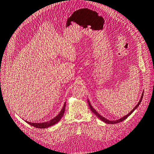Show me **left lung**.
<instances>
[{
	"label": "left lung",
	"instance_id": "1",
	"mask_svg": "<svg viewBox=\"0 0 154 154\" xmlns=\"http://www.w3.org/2000/svg\"><path fill=\"white\" fill-rule=\"evenodd\" d=\"M143 93H142V95H141V99H140V101H139V103H138L137 104V105L136 106H135L134 108V109L132 110L131 111H130V112H129L127 116H124V117H122L121 119H118V120H116V121H109V120H108V119H105V117H102L101 116H100L99 115V114L97 112V111H96L94 109H93V107L91 106V103H90V102L88 101V104H89V107H90V109H91V111L92 112L95 114V115L96 116H97L99 119H100L101 121H103V122H105L106 123H109V124H115V123H119V122H123V120H125V119H127L128 117L131 115V114L134 112V110L136 109V108L139 106V105L140 104V103H141V100H142V98H143Z\"/></svg>",
	"mask_w": 154,
	"mask_h": 154
}]
</instances>
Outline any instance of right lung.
<instances>
[{"mask_svg":"<svg viewBox=\"0 0 154 154\" xmlns=\"http://www.w3.org/2000/svg\"><path fill=\"white\" fill-rule=\"evenodd\" d=\"M65 103L63 105V107L62 110L61 111V112L59 113L58 116H57L55 118H53V119H51V121L48 122H45V123H31V122H28L25 121L27 123H29V125H31L33 127H35L37 128H49L50 126H52L53 125L56 124L57 122H59L60 121V119H61V117H63V114L65 113Z\"/></svg>","mask_w":154,"mask_h":154,"instance_id":"obj_1","label":"right lung"}]
</instances>
